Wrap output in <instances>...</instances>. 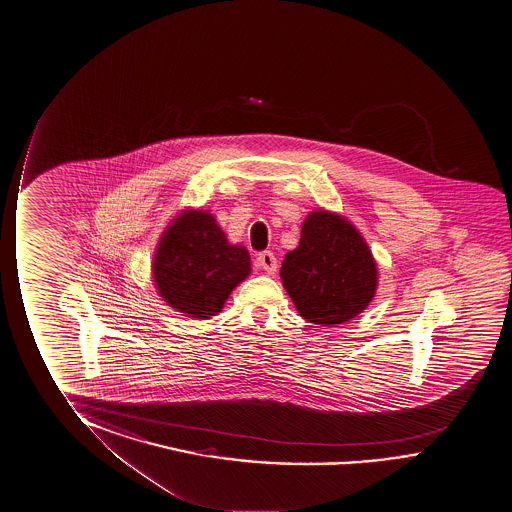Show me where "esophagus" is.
Listing matches in <instances>:
<instances>
[{"label":"esophagus","mask_w":512,"mask_h":512,"mask_svg":"<svg viewBox=\"0 0 512 512\" xmlns=\"http://www.w3.org/2000/svg\"><path fill=\"white\" fill-rule=\"evenodd\" d=\"M258 267L263 268L267 274L277 272V258L272 251H263L258 254Z\"/></svg>","instance_id":"34e87169"}]
</instances>
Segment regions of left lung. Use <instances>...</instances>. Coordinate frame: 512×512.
Listing matches in <instances>:
<instances>
[{"instance_id": "left-lung-1", "label": "left lung", "mask_w": 512, "mask_h": 512, "mask_svg": "<svg viewBox=\"0 0 512 512\" xmlns=\"http://www.w3.org/2000/svg\"><path fill=\"white\" fill-rule=\"evenodd\" d=\"M283 286L304 320L330 327L350 321L373 300L378 268L369 245L341 215L316 210L297 249L284 256Z\"/></svg>"}]
</instances>
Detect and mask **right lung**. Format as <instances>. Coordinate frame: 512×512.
<instances>
[{"mask_svg": "<svg viewBox=\"0 0 512 512\" xmlns=\"http://www.w3.org/2000/svg\"><path fill=\"white\" fill-rule=\"evenodd\" d=\"M153 283L169 307L206 320L251 274L244 245H231L208 210H185L169 222L153 256Z\"/></svg>", "mask_w": 512, "mask_h": 512, "instance_id": "obj_1", "label": "right lung"}]
</instances>
